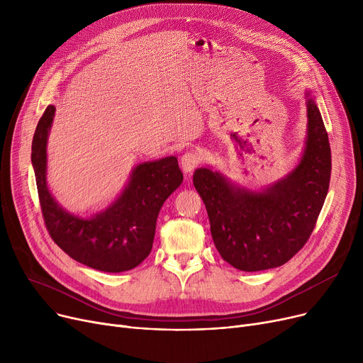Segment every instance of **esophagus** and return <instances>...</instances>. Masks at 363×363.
Returning a JSON list of instances; mask_svg holds the SVG:
<instances>
[{"mask_svg":"<svg viewBox=\"0 0 363 363\" xmlns=\"http://www.w3.org/2000/svg\"><path fill=\"white\" fill-rule=\"evenodd\" d=\"M203 163V156L194 151H188L181 157V167L185 174H191L194 169H197Z\"/></svg>","mask_w":363,"mask_h":363,"instance_id":"34e87169","label":"esophagus"}]
</instances>
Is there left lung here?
<instances>
[{
  "instance_id": "1",
  "label": "left lung",
  "mask_w": 363,
  "mask_h": 363,
  "mask_svg": "<svg viewBox=\"0 0 363 363\" xmlns=\"http://www.w3.org/2000/svg\"><path fill=\"white\" fill-rule=\"evenodd\" d=\"M308 119L298 166L266 193L235 189L211 169L196 170L194 186L206 204L215 245L235 269L256 272L287 263L313 233L330 186L331 148L311 99Z\"/></svg>"
}]
</instances>
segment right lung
I'll return each mask as SVG.
<instances>
[{"instance_id":"obj_1","label":"right lung","mask_w":363,"mask_h":363,"mask_svg":"<svg viewBox=\"0 0 363 363\" xmlns=\"http://www.w3.org/2000/svg\"><path fill=\"white\" fill-rule=\"evenodd\" d=\"M54 111V106L45 108L32 140L38 197L50 237L66 255L89 268L104 272L137 268L151 252L164 200L184 179L177 157L137 166L122 196L106 212L91 219L72 216L54 201L45 182V145Z\"/></svg>"}]
</instances>
